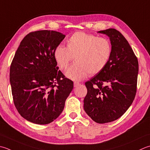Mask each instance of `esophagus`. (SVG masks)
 Instances as JSON below:
<instances>
[{
  "label": "esophagus",
  "mask_w": 150,
  "mask_h": 150,
  "mask_svg": "<svg viewBox=\"0 0 150 150\" xmlns=\"http://www.w3.org/2000/svg\"><path fill=\"white\" fill-rule=\"evenodd\" d=\"M80 85V83H78V82H74V87H77Z\"/></svg>",
  "instance_id": "obj_1"
}]
</instances>
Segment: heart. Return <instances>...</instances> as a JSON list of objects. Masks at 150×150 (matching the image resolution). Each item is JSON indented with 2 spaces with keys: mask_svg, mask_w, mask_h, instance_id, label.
Here are the masks:
<instances>
[{
  "mask_svg": "<svg viewBox=\"0 0 150 150\" xmlns=\"http://www.w3.org/2000/svg\"><path fill=\"white\" fill-rule=\"evenodd\" d=\"M67 47L58 45L54 58L61 69H66L74 58L76 61L66 70V74L73 80H81L89 73L93 75L103 70L112 53V46L107 38L77 32L66 41Z\"/></svg>",
  "mask_w": 150,
  "mask_h": 150,
  "instance_id": "1",
  "label": "heart"
}]
</instances>
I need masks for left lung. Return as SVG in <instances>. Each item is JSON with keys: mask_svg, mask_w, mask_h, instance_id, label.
I'll use <instances>...</instances> for the list:
<instances>
[{"mask_svg": "<svg viewBox=\"0 0 150 150\" xmlns=\"http://www.w3.org/2000/svg\"><path fill=\"white\" fill-rule=\"evenodd\" d=\"M98 32L110 38L112 53L107 66L85 85L84 109L99 124L120 118L133 103L137 93L139 62L127 40L114 28Z\"/></svg>", "mask_w": 150, "mask_h": 150, "instance_id": "left-lung-1", "label": "left lung"}]
</instances>
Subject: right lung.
<instances>
[{
	"mask_svg": "<svg viewBox=\"0 0 150 150\" xmlns=\"http://www.w3.org/2000/svg\"><path fill=\"white\" fill-rule=\"evenodd\" d=\"M65 35L31 32L23 38L11 63L10 81L15 107L36 124H48L62 112L73 82L58 69L54 50Z\"/></svg>",
	"mask_w": 150,
	"mask_h": 150,
	"instance_id": "obj_1",
	"label": "right lung"
}]
</instances>
